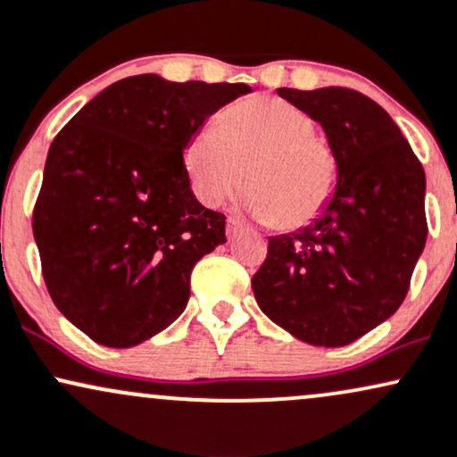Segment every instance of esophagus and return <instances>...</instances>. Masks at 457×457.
Masks as SVG:
<instances>
[{"mask_svg": "<svg viewBox=\"0 0 457 457\" xmlns=\"http://www.w3.org/2000/svg\"><path fill=\"white\" fill-rule=\"evenodd\" d=\"M239 230H241V227H239V222H237V220L228 218V220H227V237H228V239L237 237V233H239Z\"/></svg>", "mask_w": 457, "mask_h": 457, "instance_id": "34e87169", "label": "esophagus"}]
</instances>
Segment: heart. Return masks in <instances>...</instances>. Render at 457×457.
<instances>
[{
    "label": "heart",
    "mask_w": 457,
    "mask_h": 457,
    "mask_svg": "<svg viewBox=\"0 0 457 457\" xmlns=\"http://www.w3.org/2000/svg\"><path fill=\"white\" fill-rule=\"evenodd\" d=\"M184 164L203 205H224L245 181L248 212L278 228L308 227L325 212L337 184V158L316 137V121L280 98L230 106L218 126L192 134Z\"/></svg>",
    "instance_id": "b5f03b06"
}]
</instances>
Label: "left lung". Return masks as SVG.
<instances>
[{"label": "left lung", "instance_id": "obj_1", "mask_svg": "<svg viewBox=\"0 0 457 457\" xmlns=\"http://www.w3.org/2000/svg\"><path fill=\"white\" fill-rule=\"evenodd\" d=\"M278 96L323 126L337 184L314 224L270 237L252 291L297 340L345 346L387 320L409 293L428 237L426 173L368 96L346 87H282Z\"/></svg>", "mask_w": 457, "mask_h": 457}]
</instances>
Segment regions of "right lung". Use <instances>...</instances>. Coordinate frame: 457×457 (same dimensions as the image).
<instances>
[{
	"label": "right lung",
	"instance_id": "obj_1",
	"mask_svg": "<svg viewBox=\"0 0 457 457\" xmlns=\"http://www.w3.org/2000/svg\"><path fill=\"white\" fill-rule=\"evenodd\" d=\"M245 83L117 80L53 138L34 207L48 295L98 345L137 346L186 310L190 273L224 244L192 195L186 143Z\"/></svg>",
	"mask_w": 457,
	"mask_h": 457
}]
</instances>
